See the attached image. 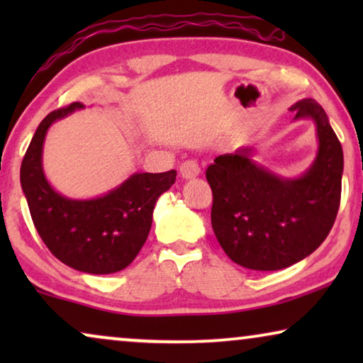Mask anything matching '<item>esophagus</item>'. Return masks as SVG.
<instances>
[{
  "mask_svg": "<svg viewBox=\"0 0 363 363\" xmlns=\"http://www.w3.org/2000/svg\"><path fill=\"white\" fill-rule=\"evenodd\" d=\"M200 172H201L200 165H198L195 160H186L180 165V175L183 178H186V180H188V178L198 177V175H200Z\"/></svg>",
  "mask_w": 363,
  "mask_h": 363,
  "instance_id": "34e87169",
  "label": "esophagus"
}]
</instances>
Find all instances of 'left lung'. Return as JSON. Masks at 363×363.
<instances>
[{"label": "left lung", "instance_id": "1", "mask_svg": "<svg viewBox=\"0 0 363 363\" xmlns=\"http://www.w3.org/2000/svg\"><path fill=\"white\" fill-rule=\"evenodd\" d=\"M315 123L319 148L297 178H284L252 160L255 148L215 158L206 168L213 191L211 226L223 251L252 271H277L312 255L332 230L340 205L344 152L324 108L314 99L291 107Z\"/></svg>", "mask_w": 363, "mask_h": 363}]
</instances>
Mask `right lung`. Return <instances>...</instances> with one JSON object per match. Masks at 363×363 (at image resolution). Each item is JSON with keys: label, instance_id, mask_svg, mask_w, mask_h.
<instances>
[{"label": "right lung", "instance_id": "obj_1", "mask_svg": "<svg viewBox=\"0 0 363 363\" xmlns=\"http://www.w3.org/2000/svg\"><path fill=\"white\" fill-rule=\"evenodd\" d=\"M84 108L81 102L46 116L21 163V188L48 250L64 264L89 274H112L135 259L152 228L158 196L175 183L177 172L133 173L122 185L91 200H72L49 185L43 145L49 127Z\"/></svg>", "mask_w": 363, "mask_h": 363}]
</instances>
